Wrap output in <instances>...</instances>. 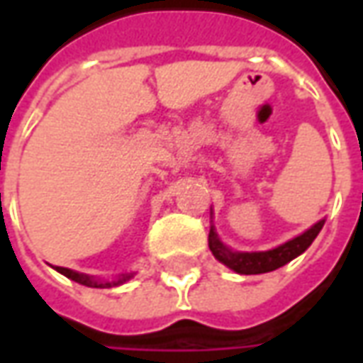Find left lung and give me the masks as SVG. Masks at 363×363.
<instances>
[{
	"instance_id": "left-lung-1",
	"label": "left lung",
	"mask_w": 363,
	"mask_h": 363,
	"mask_svg": "<svg viewBox=\"0 0 363 363\" xmlns=\"http://www.w3.org/2000/svg\"><path fill=\"white\" fill-rule=\"evenodd\" d=\"M325 225V220L317 221L313 228H309L301 235L294 237L288 243L276 247L272 251H262V252H239L229 249L225 245L221 243L218 233L210 229V235H208V243H210V251L216 259L223 262L225 267L231 268L237 274H264L272 272L276 268L288 264L289 260H294L299 257L301 252L309 249V245L315 241V237L319 235V231Z\"/></svg>"
}]
</instances>
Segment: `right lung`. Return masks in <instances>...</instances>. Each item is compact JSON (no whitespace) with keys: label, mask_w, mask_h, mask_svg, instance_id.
<instances>
[{"label":"right lung","mask_w":363,"mask_h":363,"mask_svg":"<svg viewBox=\"0 0 363 363\" xmlns=\"http://www.w3.org/2000/svg\"><path fill=\"white\" fill-rule=\"evenodd\" d=\"M60 274H64L66 278L69 280L77 281V284H82V286H87V288H114V286H120V284H124L128 281L134 274H122L118 276V280H112V281H99L95 278H91L87 274H82V272H75V270H69V268H62V267H56Z\"/></svg>","instance_id":"1"}]
</instances>
